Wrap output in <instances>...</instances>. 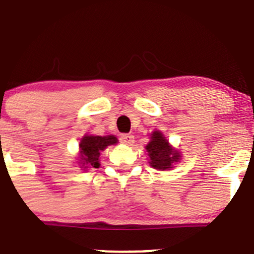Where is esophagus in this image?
Here are the masks:
<instances>
[{"label":"esophagus","mask_w":254,"mask_h":254,"mask_svg":"<svg viewBox=\"0 0 254 254\" xmlns=\"http://www.w3.org/2000/svg\"><path fill=\"white\" fill-rule=\"evenodd\" d=\"M120 142L124 143V145H132L135 141V137L132 135H129V134H123L120 135Z\"/></svg>","instance_id":"1"}]
</instances>
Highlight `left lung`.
Instances as JSON below:
<instances>
[{
  "instance_id": "1",
  "label": "left lung",
  "mask_w": 254,
  "mask_h": 254,
  "mask_svg": "<svg viewBox=\"0 0 254 254\" xmlns=\"http://www.w3.org/2000/svg\"><path fill=\"white\" fill-rule=\"evenodd\" d=\"M146 151L148 152L151 167L158 170L170 169L175 162L180 161L181 157L180 152L169 145L161 131L151 134V141L146 146Z\"/></svg>"
}]
</instances>
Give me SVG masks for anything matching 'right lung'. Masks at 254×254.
<instances>
[{"label": "right lung", "mask_w": 254, "mask_h": 254, "mask_svg": "<svg viewBox=\"0 0 254 254\" xmlns=\"http://www.w3.org/2000/svg\"><path fill=\"white\" fill-rule=\"evenodd\" d=\"M118 142V138L114 135L108 136H93L85 135L79 143L80 156L79 165L80 168L89 169V168L100 167V154L107 146L116 145Z\"/></svg>", "instance_id": "obj_1"}]
</instances>
